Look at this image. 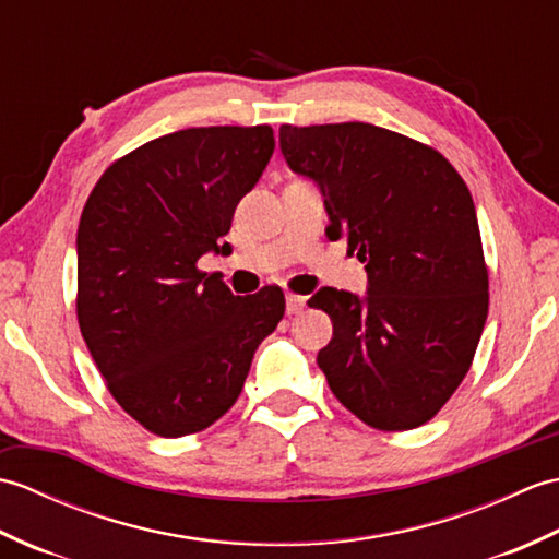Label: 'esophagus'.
<instances>
[{
    "label": "esophagus",
    "mask_w": 559,
    "mask_h": 559,
    "mask_svg": "<svg viewBox=\"0 0 559 559\" xmlns=\"http://www.w3.org/2000/svg\"><path fill=\"white\" fill-rule=\"evenodd\" d=\"M302 310H305L302 295H286V312L288 314H300Z\"/></svg>",
    "instance_id": "esophagus-1"
}]
</instances>
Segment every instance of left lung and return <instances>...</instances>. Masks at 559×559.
<instances>
[{
  "mask_svg": "<svg viewBox=\"0 0 559 559\" xmlns=\"http://www.w3.org/2000/svg\"><path fill=\"white\" fill-rule=\"evenodd\" d=\"M278 144L322 192L326 235L367 271L362 295L319 288L307 302L334 322L317 365L362 423L413 430L466 377L488 319L468 187L442 153L374 124H283Z\"/></svg>",
  "mask_w": 559,
  "mask_h": 559,
  "instance_id": "8db88e82",
  "label": "left lung"
}]
</instances>
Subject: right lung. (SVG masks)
<instances>
[{"label":"right lung","mask_w":559,"mask_h":559,"mask_svg":"<svg viewBox=\"0 0 559 559\" xmlns=\"http://www.w3.org/2000/svg\"><path fill=\"white\" fill-rule=\"evenodd\" d=\"M273 146L266 124L182 129L112 163L83 206L81 336L115 401L160 437L228 413L286 312L281 288L242 298L197 269L228 252L235 206Z\"/></svg>","instance_id":"obj_1"}]
</instances>
